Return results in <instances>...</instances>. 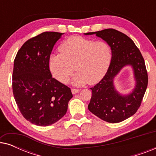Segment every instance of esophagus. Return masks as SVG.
<instances>
[{"instance_id": "esophagus-1", "label": "esophagus", "mask_w": 156, "mask_h": 156, "mask_svg": "<svg viewBox=\"0 0 156 156\" xmlns=\"http://www.w3.org/2000/svg\"><path fill=\"white\" fill-rule=\"evenodd\" d=\"M79 91H80V89H72V93L73 94H75L78 93Z\"/></svg>"}]
</instances>
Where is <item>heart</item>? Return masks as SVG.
<instances>
[{"label":"heart","instance_id":"heart-1","mask_svg":"<svg viewBox=\"0 0 156 156\" xmlns=\"http://www.w3.org/2000/svg\"><path fill=\"white\" fill-rule=\"evenodd\" d=\"M59 50L60 53L49 57L51 74L59 82L65 83L75 68L77 72L72 83L77 86L99 82L105 76L112 60V49L107 42L80 36L67 38L62 42Z\"/></svg>","mask_w":156,"mask_h":156}]
</instances>
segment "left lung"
Masks as SVG:
<instances>
[{
    "label": "left lung",
    "mask_w": 156,
    "mask_h": 156,
    "mask_svg": "<svg viewBox=\"0 0 156 156\" xmlns=\"http://www.w3.org/2000/svg\"><path fill=\"white\" fill-rule=\"evenodd\" d=\"M95 34L107 42L112 49V60L105 76L91 88V98L88 105L90 112L108 123H119L135 114L140 107L148 86V74L140 50L133 40L114 29H105ZM126 66H131L134 72L135 87L128 95L116 90L114 78Z\"/></svg>",
    "instance_id": "1"
}]
</instances>
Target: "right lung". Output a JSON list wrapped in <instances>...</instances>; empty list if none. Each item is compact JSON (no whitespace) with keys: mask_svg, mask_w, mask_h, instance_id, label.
<instances>
[{"mask_svg":"<svg viewBox=\"0 0 156 156\" xmlns=\"http://www.w3.org/2000/svg\"><path fill=\"white\" fill-rule=\"evenodd\" d=\"M64 33L44 32L23 44L17 53L12 72V92L23 117L48 126L65 116L72 98L71 89L52 77L48 59Z\"/></svg>","mask_w":156,"mask_h":156,"instance_id":"add662e5","label":"right lung"}]
</instances>
